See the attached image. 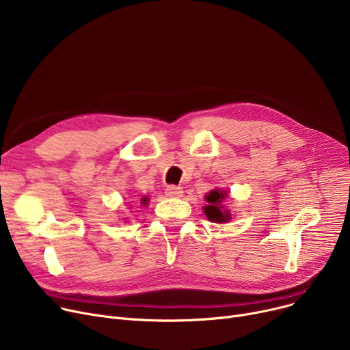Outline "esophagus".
<instances>
[{"label": "esophagus", "instance_id": "34e87169", "mask_svg": "<svg viewBox=\"0 0 350 350\" xmlns=\"http://www.w3.org/2000/svg\"><path fill=\"white\" fill-rule=\"evenodd\" d=\"M165 194H167L169 197H181L183 190H181V187H177V186H169L167 189H165Z\"/></svg>", "mask_w": 350, "mask_h": 350}]
</instances>
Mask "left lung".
I'll use <instances>...</instances> for the list:
<instances>
[{
	"label": "left lung",
	"mask_w": 350,
	"mask_h": 350,
	"mask_svg": "<svg viewBox=\"0 0 350 350\" xmlns=\"http://www.w3.org/2000/svg\"><path fill=\"white\" fill-rule=\"evenodd\" d=\"M226 197H227V191H221V190H213L210 191V194L206 196V201L208 203V206L204 207V213L210 221L223 223L230 219V213L223 211V206H221L223 200Z\"/></svg>",
	"instance_id": "left-lung-1"
}]
</instances>
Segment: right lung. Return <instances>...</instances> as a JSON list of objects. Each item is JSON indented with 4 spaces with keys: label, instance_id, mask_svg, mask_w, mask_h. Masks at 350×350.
I'll return each instance as SVG.
<instances>
[{
    "label": "right lung",
    "instance_id": "right-lung-1",
    "mask_svg": "<svg viewBox=\"0 0 350 350\" xmlns=\"http://www.w3.org/2000/svg\"><path fill=\"white\" fill-rule=\"evenodd\" d=\"M142 203L146 204V203H147V198H142Z\"/></svg>",
    "mask_w": 350,
    "mask_h": 350
}]
</instances>
